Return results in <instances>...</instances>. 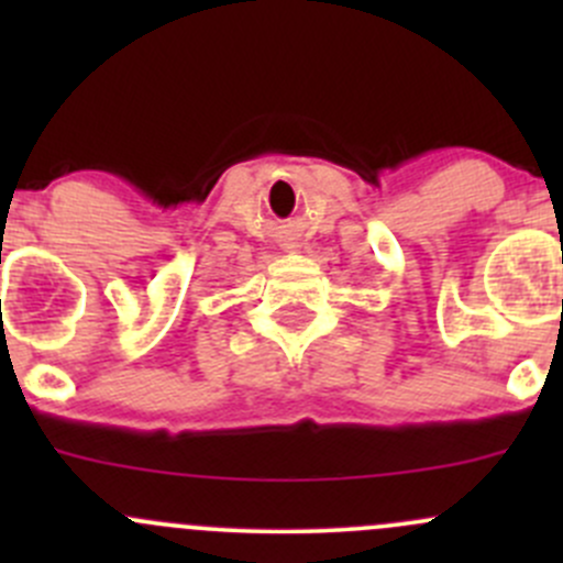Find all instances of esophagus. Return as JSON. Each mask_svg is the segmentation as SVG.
I'll list each match as a JSON object with an SVG mask.
<instances>
[{
  "mask_svg": "<svg viewBox=\"0 0 563 563\" xmlns=\"http://www.w3.org/2000/svg\"><path fill=\"white\" fill-rule=\"evenodd\" d=\"M288 250H299V245H297V242H291V245H288Z\"/></svg>",
  "mask_w": 563,
  "mask_h": 563,
  "instance_id": "1",
  "label": "esophagus"
}]
</instances>
